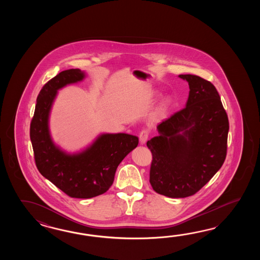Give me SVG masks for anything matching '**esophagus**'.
I'll use <instances>...</instances> for the list:
<instances>
[{
	"label": "esophagus",
	"mask_w": 260,
	"mask_h": 260,
	"mask_svg": "<svg viewBox=\"0 0 260 260\" xmlns=\"http://www.w3.org/2000/svg\"><path fill=\"white\" fill-rule=\"evenodd\" d=\"M148 138H149V132L147 130H143L139 134V141H140L141 145L146 143Z\"/></svg>",
	"instance_id": "34e87169"
}]
</instances>
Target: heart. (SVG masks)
Listing matches in <instances>:
<instances>
[{"instance_id": "b5f03b06", "label": "heart", "mask_w": 260, "mask_h": 260, "mask_svg": "<svg viewBox=\"0 0 260 260\" xmlns=\"http://www.w3.org/2000/svg\"><path fill=\"white\" fill-rule=\"evenodd\" d=\"M173 104V99L170 95H167L166 98H164L160 100L159 105L156 107L154 111L151 114V120L152 121H160L162 120L164 118H166L168 111L171 108Z\"/></svg>"}]
</instances>
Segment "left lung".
Segmentation results:
<instances>
[{
  "mask_svg": "<svg viewBox=\"0 0 260 260\" xmlns=\"http://www.w3.org/2000/svg\"><path fill=\"white\" fill-rule=\"evenodd\" d=\"M189 87L186 107L157 126L147 142L152 153L149 182L157 193L185 198L215 176L226 153L229 120L216 87L203 78L180 74Z\"/></svg>",
  "mask_w": 260,
  "mask_h": 260,
  "instance_id": "left-lung-1",
  "label": "left lung"
}]
</instances>
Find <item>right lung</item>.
I'll use <instances>...</instances> for the list:
<instances>
[{
	"label": "right lung",
	"instance_id": "right-lung-1",
	"mask_svg": "<svg viewBox=\"0 0 260 260\" xmlns=\"http://www.w3.org/2000/svg\"><path fill=\"white\" fill-rule=\"evenodd\" d=\"M86 76L85 72L71 69L50 80L40 91L29 133L40 173L69 196L80 199L106 192L113 183L117 167L138 144V137L125 133H102L75 152L55 143L49 122L58 91Z\"/></svg>",
	"mask_w": 260,
	"mask_h": 260
}]
</instances>
